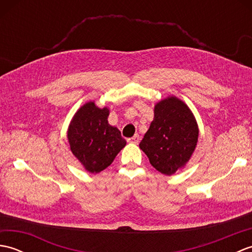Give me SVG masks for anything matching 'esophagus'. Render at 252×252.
<instances>
[{"label": "esophagus", "instance_id": "34e87169", "mask_svg": "<svg viewBox=\"0 0 252 252\" xmlns=\"http://www.w3.org/2000/svg\"><path fill=\"white\" fill-rule=\"evenodd\" d=\"M127 142H129V143H133V144H138V143H140V135L135 134L133 137L127 138Z\"/></svg>", "mask_w": 252, "mask_h": 252}]
</instances>
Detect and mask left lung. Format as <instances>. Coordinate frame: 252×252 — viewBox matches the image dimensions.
<instances>
[{"label":"left lung","instance_id":"1","mask_svg":"<svg viewBox=\"0 0 252 252\" xmlns=\"http://www.w3.org/2000/svg\"><path fill=\"white\" fill-rule=\"evenodd\" d=\"M154 120L140 143L149 162L159 172L172 175L190 159L198 142V126L184 101L175 96L155 106Z\"/></svg>","mask_w":252,"mask_h":252}]
</instances>
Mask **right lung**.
I'll return each mask as SVG.
<instances>
[{
  "instance_id": "right-lung-1",
  "label": "right lung",
  "mask_w": 252,
  "mask_h": 252,
  "mask_svg": "<svg viewBox=\"0 0 252 252\" xmlns=\"http://www.w3.org/2000/svg\"><path fill=\"white\" fill-rule=\"evenodd\" d=\"M109 109L98 108L89 101L73 116L68 129V142L72 154L85 170L99 173L109 167L126 145L120 131L108 123Z\"/></svg>"
}]
</instances>
